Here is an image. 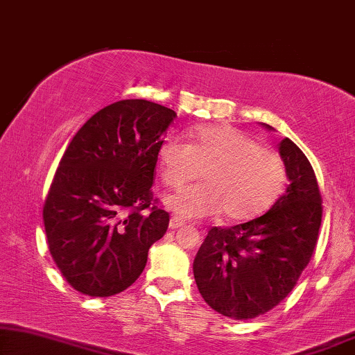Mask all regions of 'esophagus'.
<instances>
[{
  "instance_id": "esophagus-1",
  "label": "esophagus",
  "mask_w": 355,
  "mask_h": 355,
  "mask_svg": "<svg viewBox=\"0 0 355 355\" xmlns=\"http://www.w3.org/2000/svg\"><path fill=\"white\" fill-rule=\"evenodd\" d=\"M183 225H184V222L182 220V218H180V217H175V216H173V217L171 218V223H168V227H171L172 230H177V228L183 227Z\"/></svg>"
}]
</instances>
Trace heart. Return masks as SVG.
I'll return each instance as SVG.
<instances>
[{"label":"heart","mask_w":355,"mask_h":355,"mask_svg":"<svg viewBox=\"0 0 355 355\" xmlns=\"http://www.w3.org/2000/svg\"><path fill=\"white\" fill-rule=\"evenodd\" d=\"M188 144L168 138L159 146V167L166 187L180 189L196 180L199 187L166 199L184 218L216 216L248 220L270 206L286 182V166L277 153L263 149L248 133L230 125L189 130Z\"/></svg>","instance_id":"heart-1"}]
</instances>
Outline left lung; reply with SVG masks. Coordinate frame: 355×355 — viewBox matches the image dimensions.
<instances>
[{
    "instance_id": "8db88e82",
    "label": "left lung",
    "mask_w": 355,
    "mask_h": 355,
    "mask_svg": "<svg viewBox=\"0 0 355 355\" xmlns=\"http://www.w3.org/2000/svg\"><path fill=\"white\" fill-rule=\"evenodd\" d=\"M278 149L289 178L283 196L261 217L212 227L193 262L204 301L233 320L256 318L278 306L296 286L317 246L322 194L315 173L289 138Z\"/></svg>"
}]
</instances>
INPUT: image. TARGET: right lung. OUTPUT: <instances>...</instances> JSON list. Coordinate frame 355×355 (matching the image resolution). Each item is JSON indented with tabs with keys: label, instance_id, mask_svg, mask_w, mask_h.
<instances>
[{
	"label": "right lung",
	"instance_id": "1",
	"mask_svg": "<svg viewBox=\"0 0 355 355\" xmlns=\"http://www.w3.org/2000/svg\"><path fill=\"white\" fill-rule=\"evenodd\" d=\"M177 114L123 99L89 117L64 153L43 206L51 257L78 293L107 297L137 282L167 232L153 199L162 137Z\"/></svg>",
	"mask_w": 355,
	"mask_h": 355
}]
</instances>
